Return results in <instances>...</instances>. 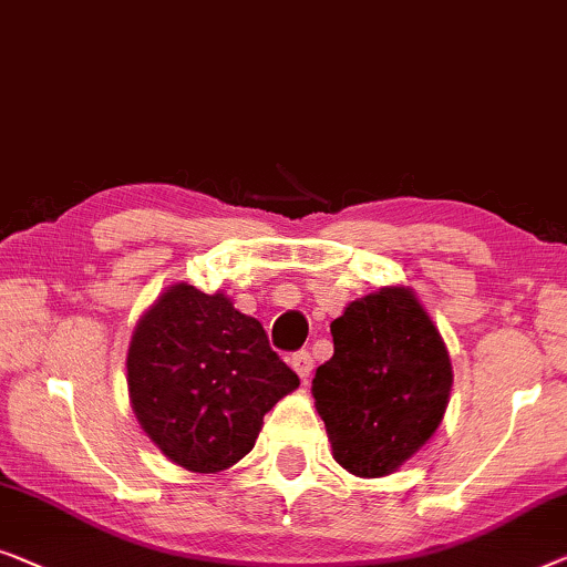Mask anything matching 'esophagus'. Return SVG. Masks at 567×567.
<instances>
[{"label":"esophagus","mask_w":567,"mask_h":567,"mask_svg":"<svg viewBox=\"0 0 567 567\" xmlns=\"http://www.w3.org/2000/svg\"><path fill=\"white\" fill-rule=\"evenodd\" d=\"M290 364H292V370L298 372L302 380H306L308 374L313 372V357H310V352H306V349H300V352H295Z\"/></svg>","instance_id":"34e87169"}]
</instances>
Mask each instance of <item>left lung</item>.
<instances>
[{
    "label": "left lung",
    "mask_w": 567,
    "mask_h": 567,
    "mask_svg": "<svg viewBox=\"0 0 567 567\" xmlns=\"http://www.w3.org/2000/svg\"><path fill=\"white\" fill-rule=\"evenodd\" d=\"M331 337L313 398L333 460L360 477L395 473L442 424L452 388L442 333L409 287H382L349 302Z\"/></svg>",
    "instance_id": "left-lung-1"
}]
</instances>
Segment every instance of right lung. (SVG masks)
<instances>
[{"label":"right lung","instance_id":"add662e5","mask_svg":"<svg viewBox=\"0 0 567 567\" xmlns=\"http://www.w3.org/2000/svg\"><path fill=\"white\" fill-rule=\"evenodd\" d=\"M298 385L257 318L185 282L158 295L127 349L143 432L193 473H220L249 454L265 413Z\"/></svg>","mask_w":567,"mask_h":567}]
</instances>
